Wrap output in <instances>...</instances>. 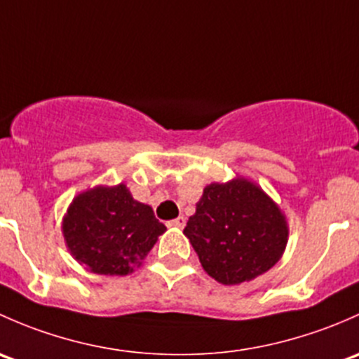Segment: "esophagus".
<instances>
[{
	"mask_svg": "<svg viewBox=\"0 0 359 359\" xmlns=\"http://www.w3.org/2000/svg\"><path fill=\"white\" fill-rule=\"evenodd\" d=\"M184 223H187V217H184V216H178V217H176V219H172L169 224H172V226L183 228Z\"/></svg>",
	"mask_w": 359,
	"mask_h": 359,
	"instance_id": "esophagus-1",
	"label": "esophagus"
}]
</instances>
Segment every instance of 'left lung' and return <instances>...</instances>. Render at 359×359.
I'll use <instances>...</instances> for the list:
<instances>
[{"label":"left lung","instance_id":"left-lung-1","mask_svg":"<svg viewBox=\"0 0 359 359\" xmlns=\"http://www.w3.org/2000/svg\"><path fill=\"white\" fill-rule=\"evenodd\" d=\"M183 233L207 275L224 285L249 282L278 262L289 228L278 205L247 180L205 187Z\"/></svg>","mask_w":359,"mask_h":359}]
</instances>
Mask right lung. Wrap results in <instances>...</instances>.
<instances>
[{"label": "right lung", "instance_id": "obj_1", "mask_svg": "<svg viewBox=\"0 0 359 359\" xmlns=\"http://www.w3.org/2000/svg\"><path fill=\"white\" fill-rule=\"evenodd\" d=\"M67 247L98 275H128L152 250L165 226L124 184L98 187L74 198L64 217Z\"/></svg>", "mask_w": 359, "mask_h": 359}]
</instances>
